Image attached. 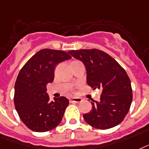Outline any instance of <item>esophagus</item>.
<instances>
[{
  "mask_svg": "<svg viewBox=\"0 0 149 149\" xmlns=\"http://www.w3.org/2000/svg\"><path fill=\"white\" fill-rule=\"evenodd\" d=\"M82 101V100L81 99V98H77V97H74L71 98V100H70V102H75V103H79Z\"/></svg>",
  "mask_w": 149,
  "mask_h": 149,
  "instance_id": "34e87169",
  "label": "esophagus"
}]
</instances>
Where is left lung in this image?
Wrapping results in <instances>:
<instances>
[{
  "label": "left lung",
  "mask_w": 149,
  "mask_h": 149,
  "mask_svg": "<svg viewBox=\"0 0 149 149\" xmlns=\"http://www.w3.org/2000/svg\"><path fill=\"white\" fill-rule=\"evenodd\" d=\"M69 54L85 64L87 84L102 89L99 102L83 117L88 124L101 130L118 125L124 120L132 102V88L127 74L107 53L97 49L70 50Z\"/></svg>",
  "instance_id": "obj_1"
}]
</instances>
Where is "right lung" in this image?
<instances>
[{
  "instance_id": "obj_1",
  "label": "right lung",
  "mask_w": 149,
  "mask_h": 149,
  "mask_svg": "<svg viewBox=\"0 0 149 149\" xmlns=\"http://www.w3.org/2000/svg\"><path fill=\"white\" fill-rule=\"evenodd\" d=\"M71 58L65 51L42 49L21 69L15 85L14 102L22 121L32 131H50L61 121L68 100L61 96L50 102L47 85L54 81L56 65Z\"/></svg>"
}]
</instances>
